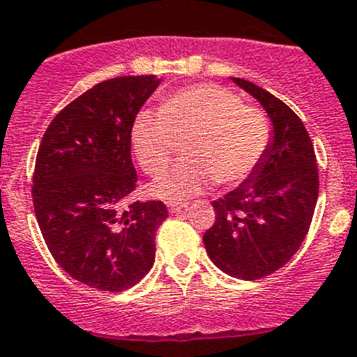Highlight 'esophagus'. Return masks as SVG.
Segmentation results:
<instances>
[{
  "label": "esophagus",
  "instance_id": "esophagus-1",
  "mask_svg": "<svg viewBox=\"0 0 357 357\" xmlns=\"http://www.w3.org/2000/svg\"><path fill=\"white\" fill-rule=\"evenodd\" d=\"M185 202H167V208H169V211L172 213H178V211H182L185 208Z\"/></svg>",
  "mask_w": 357,
  "mask_h": 357
}]
</instances>
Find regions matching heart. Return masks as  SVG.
Masks as SVG:
<instances>
[{
  "mask_svg": "<svg viewBox=\"0 0 357 357\" xmlns=\"http://www.w3.org/2000/svg\"><path fill=\"white\" fill-rule=\"evenodd\" d=\"M182 139L184 160L151 185L158 199L182 200L211 181L234 185L248 178L270 147L272 126L263 111L217 84L182 87L160 111L140 109L132 119L131 147L146 175H160Z\"/></svg>",
  "mask_w": 357,
  "mask_h": 357,
  "instance_id": "heart-1",
  "label": "heart"
}]
</instances>
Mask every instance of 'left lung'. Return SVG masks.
I'll list each match as a JSON object with an SVG mask.
<instances>
[{"instance_id":"obj_1","label":"left lung","mask_w":357,"mask_h":357,"mask_svg":"<svg viewBox=\"0 0 357 357\" xmlns=\"http://www.w3.org/2000/svg\"><path fill=\"white\" fill-rule=\"evenodd\" d=\"M234 82L263 105L273 138L257 169L211 202L215 222L202 241L215 266L231 278L255 281L284 266L305 241L316 210L319 173L301 119L263 87L243 78Z\"/></svg>"}]
</instances>
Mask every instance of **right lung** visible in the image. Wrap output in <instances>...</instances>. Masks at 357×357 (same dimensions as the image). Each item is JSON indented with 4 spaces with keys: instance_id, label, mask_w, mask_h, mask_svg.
Wrapping results in <instances>:
<instances>
[{
    "instance_id": "add662e5",
    "label": "right lung",
    "mask_w": 357,
    "mask_h": 357,
    "mask_svg": "<svg viewBox=\"0 0 357 357\" xmlns=\"http://www.w3.org/2000/svg\"><path fill=\"white\" fill-rule=\"evenodd\" d=\"M157 76L100 82L56 114L41 138L32 202L49 252L70 278L102 291L135 287L155 263L160 200H131V123Z\"/></svg>"
}]
</instances>
